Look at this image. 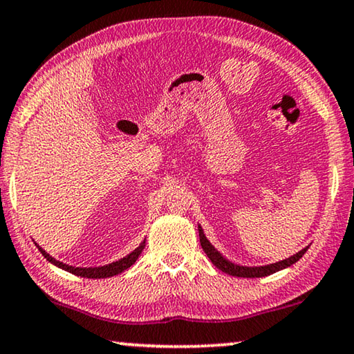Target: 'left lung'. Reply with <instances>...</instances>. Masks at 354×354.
I'll return each instance as SVG.
<instances>
[{"label": "left lung", "mask_w": 354, "mask_h": 354, "mask_svg": "<svg viewBox=\"0 0 354 354\" xmlns=\"http://www.w3.org/2000/svg\"><path fill=\"white\" fill-rule=\"evenodd\" d=\"M198 228H199V243H201V248L204 252L207 254V257L211 259V262L217 266L218 270H222L223 273L238 276V278H263V276L273 274V273H276V271L284 270V268H288V266L294 265L295 262H299V260L301 259V255L308 250V248H305V249H301L300 252L292 255V257H289V259L281 260V262H276V263L265 265V266H241V265H234L232 262H228V260L225 259L223 255L218 252V250H215L214 245L209 243L206 234H204V232H203V228L201 227H198Z\"/></svg>", "instance_id": "8db88e82"}]
</instances>
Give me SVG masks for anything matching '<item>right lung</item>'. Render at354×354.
Returning a JSON list of instances; mask_svg holds the SVG:
<instances>
[{
	"label": "right lung",
	"instance_id": "right-lung-1",
	"mask_svg": "<svg viewBox=\"0 0 354 354\" xmlns=\"http://www.w3.org/2000/svg\"><path fill=\"white\" fill-rule=\"evenodd\" d=\"M37 248L39 249V252L44 255L46 260H49L50 263L59 266V268L68 271V273H73L76 276H81V278L100 279V278H110V276H115L118 273H121V271L129 268L131 265H134L136 260L139 259V255L142 254L143 248H145V241H143V243L136 250H132L129 255H126V257H122L120 260H116V262H113V263H109V265H104V266H94V268H81V266L65 265L62 262H59V260H55L54 257H50V255L46 252L44 249H41L38 244H37Z\"/></svg>",
	"mask_w": 354,
	"mask_h": 354
}]
</instances>
